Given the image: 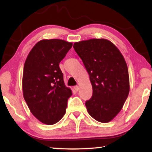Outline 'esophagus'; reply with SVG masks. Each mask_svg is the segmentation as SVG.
<instances>
[{
    "mask_svg": "<svg viewBox=\"0 0 152 152\" xmlns=\"http://www.w3.org/2000/svg\"><path fill=\"white\" fill-rule=\"evenodd\" d=\"M74 89L75 90V91H78V90H79V87L78 86H74Z\"/></svg>",
    "mask_w": 152,
    "mask_h": 152,
    "instance_id": "34e87169",
    "label": "esophagus"
}]
</instances>
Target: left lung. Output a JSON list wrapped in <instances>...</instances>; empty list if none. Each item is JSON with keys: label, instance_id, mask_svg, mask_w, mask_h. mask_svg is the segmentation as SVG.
Returning <instances> with one entry per match:
<instances>
[{"label": "left lung", "instance_id": "1", "mask_svg": "<svg viewBox=\"0 0 152 152\" xmlns=\"http://www.w3.org/2000/svg\"><path fill=\"white\" fill-rule=\"evenodd\" d=\"M92 86V96L85 103L97 121L108 123L122 109L129 92L127 64L116 46L105 39H91L74 43Z\"/></svg>", "mask_w": 152, "mask_h": 152}]
</instances>
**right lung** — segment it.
Returning a JSON list of instances; mask_svg holds the SVG:
<instances>
[{"label": "right lung", "instance_id": "add662e5", "mask_svg": "<svg viewBox=\"0 0 152 152\" xmlns=\"http://www.w3.org/2000/svg\"><path fill=\"white\" fill-rule=\"evenodd\" d=\"M72 47L62 39H43L25 60L23 93L32 114L46 125L58 123L66 113L72 92L65 85L59 64Z\"/></svg>", "mask_w": 152, "mask_h": 152}]
</instances>
